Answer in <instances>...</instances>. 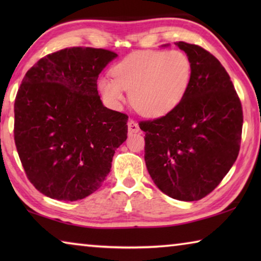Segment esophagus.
<instances>
[{
  "label": "esophagus",
  "instance_id": "34e87169",
  "mask_svg": "<svg viewBox=\"0 0 261 261\" xmlns=\"http://www.w3.org/2000/svg\"><path fill=\"white\" fill-rule=\"evenodd\" d=\"M127 130H129L130 134H137V132H139L140 129H139L138 123L132 120H129V122H127Z\"/></svg>",
  "mask_w": 261,
  "mask_h": 261
}]
</instances>
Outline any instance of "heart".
Segmentation results:
<instances>
[{
	"mask_svg": "<svg viewBox=\"0 0 261 261\" xmlns=\"http://www.w3.org/2000/svg\"><path fill=\"white\" fill-rule=\"evenodd\" d=\"M101 77L98 87L113 108L124 103V91L137 112L149 118L165 117L182 102L192 76L191 60L180 50H147L127 56Z\"/></svg>",
	"mask_w": 261,
	"mask_h": 261,
	"instance_id": "heart-1",
	"label": "heart"
}]
</instances>
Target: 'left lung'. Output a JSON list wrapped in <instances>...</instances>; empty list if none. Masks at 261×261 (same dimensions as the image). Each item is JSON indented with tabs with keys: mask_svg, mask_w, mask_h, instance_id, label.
<instances>
[{
	"mask_svg": "<svg viewBox=\"0 0 261 261\" xmlns=\"http://www.w3.org/2000/svg\"><path fill=\"white\" fill-rule=\"evenodd\" d=\"M175 45L191 60L189 90L173 113L140 122L139 127L145 131V162L154 184L174 199L194 201L213 191L235 163L243 112L218 59L197 45Z\"/></svg>",
	"mask_w": 261,
	"mask_h": 261,
	"instance_id": "left-lung-1",
	"label": "left lung"
}]
</instances>
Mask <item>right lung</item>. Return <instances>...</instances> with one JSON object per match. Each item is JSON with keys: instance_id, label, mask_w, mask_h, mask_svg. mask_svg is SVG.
Segmentation results:
<instances>
[{"instance_id": "1", "label": "right lung", "mask_w": 261, "mask_h": 261, "mask_svg": "<svg viewBox=\"0 0 261 261\" xmlns=\"http://www.w3.org/2000/svg\"><path fill=\"white\" fill-rule=\"evenodd\" d=\"M117 54L72 47L39 60L15 100V143L30 182L76 201L95 192L126 140L127 116L105 107L98 77Z\"/></svg>"}]
</instances>
